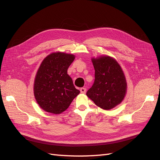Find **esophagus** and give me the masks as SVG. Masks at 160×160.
<instances>
[{"label":"esophagus","instance_id":"1","mask_svg":"<svg viewBox=\"0 0 160 160\" xmlns=\"http://www.w3.org/2000/svg\"><path fill=\"white\" fill-rule=\"evenodd\" d=\"M86 91H87L86 88H81L80 89V91H81V93H85Z\"/></svg>","mask_w":160,"mask_h":160}]
</instances>
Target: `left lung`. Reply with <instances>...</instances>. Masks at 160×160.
<instances>
[{
	"mask_svg": "<svg viewBox=\"0 0 160 160\" xmlns=\"http://www.w3.org/2000/svg\"><path fill=\"white\" fill-rule=\"evenodd\" d=\"M95 81L87 95L96 105L105 110L113 108L123 101L127 83L118 62L109 56L92 59Z\"/></svg>",
	"mask_w": 160,
	"mask_h": 160,
	"instance_id": "left-lung-1",
	"label": "left lung"
}]
</instances>
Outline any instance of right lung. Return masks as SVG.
Returning <instances> with one entry per match:
<instances>
[{"label": "right lung", "instance_id": "obj_1", "mask_svg": "<svg viewBox=\"0 0 160 160\" xmlns=\"http://www.w3.org/2000/svg\"><path fill=\"white\" fill-rule=\"evenodd\" d=\"M74 59L73 55L57 52L42 61L35 79L34 95L38 104L47 112H63L80 93L67 74Z\"/></svg>", "mask_w": 160, "mask_h": 160}]
</instances>
